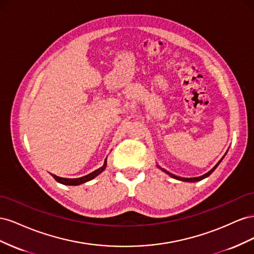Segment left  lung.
Returning a JSON list of instances; mask_svg holds the SVG:
<instances>
[{"instance_id": "obj_1", "label": "left lung", "mask_w": 254, "mask_h": 254, "mask_svg": "<svg viewBox=\"0 0 254 254\" xmlns=\"http://www.w3.org/2000/svg\"><path fill=\"white\" fill-rule=\"evenodd\" d=\"M228 152V151H227ZM227 154V153H226ZM226 154H224L223 156H222V158L220 159V161L218 162V163H217L215 166H214V168L213 169H211V170H209L207 173H205V175H203V176H201V177H197V178H181V177H177V176H175V175H172V173H170L169 171H167V170H165V169H163V168H161V167H159V166L157 165V167L158 168H161L164 172H166V173H167V175H169L171 178H173V179H177V180H180V181H183V182H198V181H201V180H203V179H205V178H207L209 175H211V173L217 168V167H218V165L221 163V161H222V159H223V157L224 156H226Z\"/></svg>"}]
</instances>
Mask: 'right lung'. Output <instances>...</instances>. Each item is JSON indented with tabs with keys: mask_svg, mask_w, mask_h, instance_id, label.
Returning a JSON list of instances; mask_svg holds the SVG:
<instances>
[{
	"mask_svg": "<svg viewBox=\"0 0 254 254\" xmlns=\"http://www.w3.org/2000/svg\"><path fill=\"white\" fill-rule=\"evenodd\" d=\"M106 158H105V161H104V164H103V166L102 167H100L99 169H97V170H95V171H92L91 173H89V175H87V176H84V177H82V178H77V179H66V178H61V177H57V176H55V175H52L53 176V178L57 181V182L59 183H62V184H64V185H79V184H83V183H85V182H88V181H90V180H92V179H95L97 176H99L101 172H102L105 168H106Z\"/></svg>",
	"mask_w": 254,
	"mask_h": 254,
	"instance_id": "right-lung-1",
	"label": "right lung"
}]
</instances>
